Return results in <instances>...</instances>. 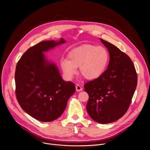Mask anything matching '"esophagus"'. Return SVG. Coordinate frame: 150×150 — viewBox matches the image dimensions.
I'll return each mask as SVG.
<instances>
[{
  "label": "esophagus",
  "instance_id": "obj_1",
  "mask_svg": "<svg viewBox=\"0 0 150 150\" xmlns=\"http://www.w3.org/2000/svg\"><path fill=\"white\" fill-rule=\"evenodd\" d=\"M76 91H81L82 90V87H81L79 85H76Z\"/></svg>",
  "mask_w": 150,
  "mask_h": 150
}]
</instances>
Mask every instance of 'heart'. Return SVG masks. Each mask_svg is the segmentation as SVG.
<instances>
[{"mask_svg":"<svg viewBox=\"0 0 150 150\" xmlns=\"http://www.w3.org/2000/svg\"><path fill=\"white\" fill-rule=\"evenodd\" d=\"M68 57L62 58L60 65L64 76L71 80L77 73L87 79L100 77L105 71L110 60L109 52L105 48L92 45H85L72 49Z\"/></svg>","mask_w":150,"mask_h":150,"instance_id":"b5f03b06","label":"heart"}]
</instances>
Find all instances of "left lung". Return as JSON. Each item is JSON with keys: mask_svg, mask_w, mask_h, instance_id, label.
Listing matches in <instances>:
<instances>
[{"mask_svg": "<svg viewBox=\"0 0 150 150\" xmlns=\"http://www.w3.org/2000/svg\"><path fill=\"white\" fill-rule=\"evenodd\" d=\"M110 55L109 65L98 78L84 85L89 95L87 111L97 123L107 124L127 112L137 85V74L131 58L115 45L100 38Z\"/></svg>", "mask_w": 150, "mask_h": 150, "instance_id": "8db88e82", "label": "left lung"}]
</instances>
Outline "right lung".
<instances>
[{"mask_svg": "<svg viewBox=\"0 0 150 150\" xmlns=\"http://www.w3.org/2000/svg\"><path fill=\"white\" fill-rule=\"evenodd\" d=\"M65 42L63 38L42 41L29 48L16 67L18 103L24 112L41 122H52L59 117L76 90L74 83L64 81L55 63L45 54Z\"/></svg>", "mask_w": 150, "mask_h": 150, "instance_id": "obj_1", "label": "right lung"}]
</instances>
